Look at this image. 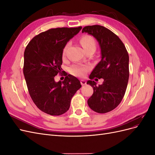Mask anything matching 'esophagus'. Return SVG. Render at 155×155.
Instances as JSON below:
<instances>
[{"label":"esophagus","instance_id":"1","mask_svg":"<svg viewBox=\"0 0 155 155\" xmlns=\"http://www.w3.org/2000/svg\"><path fill=\"white\" fill-rule=\"evenodd\" d=\"M81 85L82 86H84V85H85L86 84H87V82H86V81H85V80H81Z\"/></svg>","mask_w":155,"mask_h":155}]
</instances>
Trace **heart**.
<instances>
[{"label":"heart","mask_w":155,"mask_h":155,"mask_svg":"<svg viewBox=\"0 0 155 155\" xmlns=\"http://www.w3.org/2000/svg\"><path fill=\"white\" fill-rule=\"evenodd\" d=\"M80 43L83 46V48L85 50L88 49L94 48L96 49V44L94 39L91 35H85L81 37L80 39ZM70 44L67 43L64 46V47L63 50V57L64 58L65 54H66V51L68 48ZM88 70V68L85 66H81V65L78 64H74L70 68V72L71 74L76 76L78 77H83L85 76V74Z\"/></svg>","instance_id":"obj_1"}]
</instances>
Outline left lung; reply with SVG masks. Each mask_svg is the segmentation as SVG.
I'll return each mask as SVG.
<instances>
[{
    "label": "left lung",
    "mask_w": 155,
    "mask_h": 155,
    "mask_svg": "<svg viewBox=\"0 0 155 155\" xmlns=\"http://www.w3.org/2000/svg\"><path fill=\"white\" fill-rule=\"evenodd\" d=\"M84 32L97 40L101 58L89 76L91 80L87 83L94 90L87 103L94 111L106 113L118 107L125 95L129 76V54L119 37L104 26H87L83 28ZM94 77L103 78L104 82L97 86L91 80Z\"/></svg>",
    "instance_id": "obj_1"
}]
</instances>
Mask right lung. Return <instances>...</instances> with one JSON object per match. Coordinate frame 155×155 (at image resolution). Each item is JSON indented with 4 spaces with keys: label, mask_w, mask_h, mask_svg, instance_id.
Wrapping results in <instances>:
<instances>
[{
    "label": "right lung",
    "mask_w": 155,
    "mask_h": 155,
    "mask_svg": "<svg viewBox=\"0 0 155 155\" xmlns=\"http://www.w3.org/2000/svg\"><path fill=\"white\" fill-rule=\"evenodd\" d=\"M82 28H58L42 32L33 38L24 54L23 73L31 100L45 113L59 116L70 108L72 97L81 87L72 75L63 81H55L61 72L64 46Z\"/></svg>",
    "instance_id": "right-lung-1"
}]
</instances>
